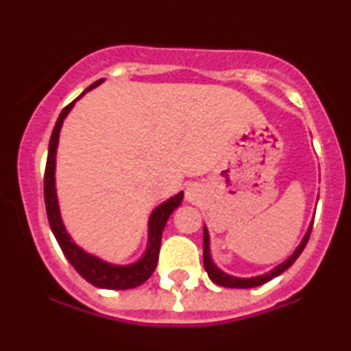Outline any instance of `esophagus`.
Listing matches in <instances>:
<instances>
[{
    "label": "esophagus",
    "mask_w": 351,
    "mask_h": 351,
    "mask_svg": "<svg viewBox=\"0 0 351 351\" xmlns=\"http://www.w3.org/2000/svg\"><path fill=\"white\" fill-rule=\"evenodd\" d=\"M201 198V189L198 184H191V186H188L186 189V199L189 203H198Z\"/></svg>",
    "instance_id": "1"
}]
</instances>
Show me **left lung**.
<instances>
[{
	"label": "left lung",
	"mask_w": 351,
	"mask_h": 351,
	"mask_svg": "<svg viewBox=\"0 0 351 351\" xmlns=\"http://www.w3.org/2000/svg\"><path fill=\"white\" fill-rule=\"evenodd\" d=\"M312 224H313V219H312V223H310V226L307 229V232H305V236L302 237L300 244L297 245L295 251H293L291 256H289L287 259L284 261V263L277 264L276 267L272 269V271L261 274V276H256V277H236V276H231V274H226L224 271H221V269L217 267V265L215 264V261H213V257H211V249H209V231H208V228L204 226V229H203V263H204V269H206L209 279H211L217 285H223V287H229V289L259 287V285L265 284V282L272 280L274 277L280 276L282 272L287 271V269L291 267L293 263H295L297 257L300 256L302 251H304V247L308 243L310 231H312Z\"/></svg>",
	"instance_id": "1"
}]
</instances>
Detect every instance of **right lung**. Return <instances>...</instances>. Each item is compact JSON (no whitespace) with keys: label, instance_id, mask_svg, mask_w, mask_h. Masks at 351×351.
I'll return each mask as SVG.
<instances>
[{"label":"right lung","instance_id":"right-lung-1","mask_svg":"<svg viewBox=\"0 0 351 351\" xmlns=\"http://www.w3.org/2000/svg\"><path fill=\"white\" fill-rule=\"evenodd\" d=\"M106 79H100L97 82L87 87L82 94L79 95L74 102L69 104L62 112H60L58 122H56L54 130H52L49 140V152H47V163H46V175H44V201H46V213L49 219V226L52 234L62 249L64 256L72 264V267L77 271L80 276L86 279L88 284L95 285L99 289H110V291H125V289H134L142 285L145 280L150 279V276L155 271L158 264V252L160 244H162V232L167 224L168 217L171 213L180 206L183 201V191L176 193L175 196L163 201L152 211L148 217V241L147 249L142 254L138 261L132 264H112L107 261L100 259L94 254L84 251L80 245L72 239V236L67 232L64 226L62 216H60L58 189H56V153H58L59 134L62 128L64 120L67 119L69 112L74 108L75 102L82 99L92 88L99 87Z\"/></svg>","mask_w":351,"mask_h":351}]
</instances>
